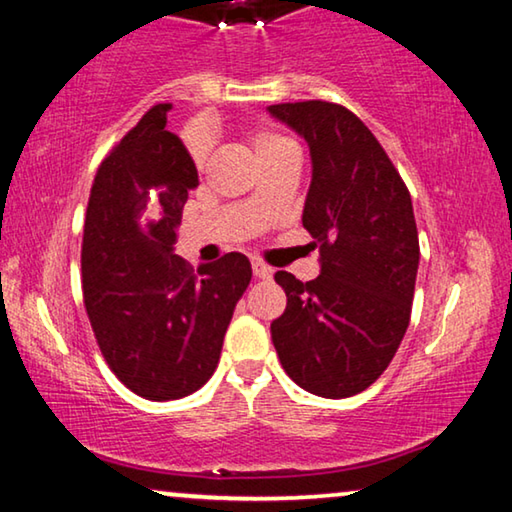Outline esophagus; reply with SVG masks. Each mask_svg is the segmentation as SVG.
I'll list each match as a JSON object with an SVG mask.
<instances>
[{
    "label": "esophagus",
    "mask_w": 512,
    "mask_h": 512,
    "mask_svg": "<svg viewBox=\"0 0 512 512\" xmlns=\"http://www.w3.org/2000/svg\"><path fill=\"white\" fill-rule=\"evenodd\" d=\"M253 273H255L257 278H262V280H269V278L273 276V269H271V266L262 264V262H253Z\"/></svg>",
    "instance_id": "34e87169"
}]
</instances>
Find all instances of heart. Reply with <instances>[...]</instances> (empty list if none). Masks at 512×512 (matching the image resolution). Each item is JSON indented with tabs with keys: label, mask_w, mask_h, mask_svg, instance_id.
<instances>
[{
	"label": "heart",
	"mask_w": 512,
	"mask_h": 512,
	"mask_svg": "<svg viewBox=\"0 0 512 512\" xmlns=\"http://www.w3.org/2000/svg\"><path fill=\"white\" fill-rule=\"evenodd\" d=\"M287 144H292V142L287 140V137H282V135H278V133H271V131H257V133L253 135V147H255L257 158L271 154V151H276V149L287 147ZM190 156H193L197 167L204 165V156H202L200 147H197V142L190 144Z\"/></svg>",
	"instance_id": "heart-1"
}]
</instances>
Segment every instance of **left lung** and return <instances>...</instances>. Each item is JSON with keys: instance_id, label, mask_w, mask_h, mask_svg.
Masks as SVG:
<instances>
[{"instance_id": "8db88e82", "label": "left lung", "mask_w": 512, "mask_h": 512, "mask_svg": "<svg viewBox=\"0 0 512 512\" xmlns=\"http://www.w3.org/2000/svg\"><path fill=\"white\" fill-rule=\"evenodd\" d=\"M266 112L308 142L301 220L319 246L315 280L276 273L287 308L271 324L273 347L305 391L349 398L375 384L407 333L421 259L411 195L377 137L342 105Z\"/></svg>"}]
</instances>
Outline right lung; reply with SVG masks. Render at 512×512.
<instances>
[{
    "mask_svg": "<svg viewBox=\"0 0 512 512\" xmlns=\"http://www.w3.org/2000/svg\"><path fill=\"white\" fill-rule=\"evenodd\" d=\"M154 105L98 167L82 239V292L110 370L140 398L195 393L216 370L234 308L250 285L246 255L197 271L174 255L197 167Z\"/></svg>",
    "mask_w": 512,
    "mask_h": 512,
    "instance_id": "obj_1",
    "label": "right lung"
}]
</instances>
